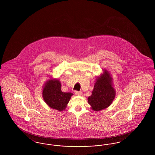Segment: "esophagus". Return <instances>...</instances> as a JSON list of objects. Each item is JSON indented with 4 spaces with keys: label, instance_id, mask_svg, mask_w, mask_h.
Instances as JSON below:
<instances>
[{
    "label": "esophagus",
    "instance_id": "1",
    "mask_svg": "<svg viewBox=\"0 0 155 155\" xmlns=\"http://www.w3.org/2000/svg\"><path fill=\"white\" fill-rule=\"evenodd\" d=\"M75 94L76 95H81L82 94V92L81 91H75Z\"/></svg>",
    "mask_w": 155,
    "mask_h": 155
}]
</instances>
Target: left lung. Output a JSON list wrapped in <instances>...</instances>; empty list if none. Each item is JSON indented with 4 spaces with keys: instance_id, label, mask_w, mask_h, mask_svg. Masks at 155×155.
<instances>
[{
    "instance_id": "left-lung-1",
    "label": "left lung",
    "mask_w": 155,
    "mask_h": 155,
    "mask_svg": "<svg viewBox=\"0 0 155 155\" xmlns=\"http://www.w3.org/2000/svg\"><path fill=\"white\" fill-rule=\"evenodd\" d=\"M115 90L111 86V78L107 70L95 83L92 95L89 96L88 103L92 109L99 111L109 106L115 97Z\"/></svg>"
}]
</instances>
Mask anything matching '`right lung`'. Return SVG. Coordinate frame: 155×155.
I'll return each mask as SVG.
<instances>
[{"label": "right lung", "mask_w": 155, "mask_h": 155, "mask_svg": "<svg viewBox=\"0 0 155 155\" xmlns=\"http://www.w3.org/2000/svg\"><path fill=\"white\" fill-rule=\"evenodd\" d=\"M42 95L45 102L49 107L61 111L66 107L73 94L62 92L60 81L53 80L45 84Z\"/></svg>", "instance_id": "add662e5"}]
</instances>
